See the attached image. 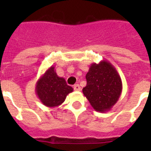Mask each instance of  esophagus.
<instances>
[{"instance_id":"1","label":"esophagus","mask_w":151,"mask_h":151,"mask_svg":"<svg viewBox=\"0 0 151 151\" xmlns=\"http://www.w3.org/2000/svg\"><path fill=\"white\" fill-rule=\"evenodd\" d=\"M73 89L75 90V91H81L80 85H78V84L75 85H73Z\"/></svg>"}]
</instances>
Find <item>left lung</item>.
<instances>
[{"label":"left lung","mask_w":151,"mask_h":151,"mask_svg":"<svg viewBox=\"0 0 151 151\" xmlns=\"http://www.w3.org/2000/svg\"><path fill=\"white\" fill-rule=\"evenodd\" d=\"M87 85L83 94L93 109L107 112L115 105L122 92V81L115 67L106 60L92 63L86 74Z\"/></svg>","instance_id":"left-lung-1"}]
</instances>
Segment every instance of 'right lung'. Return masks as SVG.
I'll list each match as a JSON object with an SVG mask.
<instances>
[{
	"label": "right lung",
	"instance_id": "1",
	"mask_svg": "<svg viewBox=\"0 0 151 151\" xmlns=\"http://www.w3.org/2000/svg\"><path fill=\"white\" fill-rule=\"evenodd\" d=\"M63 78L57 75L53 66H50L36 83L35 92L38 99L48 107L61 105L66 96L73 92Z\"/></svg>",
	"mask_w": 151,
	"mask_h": 151
}]
</instances>
